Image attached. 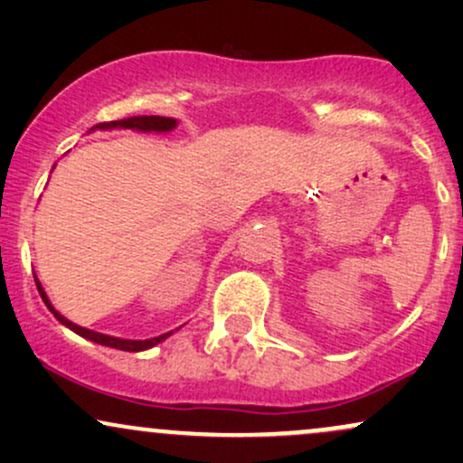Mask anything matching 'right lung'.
<instances>
[{
  "instance_id": "1",
  "label": "right lung",
  "mask_w": 463,
  "mask_h": 463,
  "mask_svg": "<svg viewBox=\"0 0 463 463\" xmlns=\"http://www.w3.org/2000/svg\"><path fill=\"white\" fill-rule=\"evenodd\" d=\"M95 128L99 130H113V128H132V130H143V132H167L172 128H176V119H172V117H158V115H139V117H128V119H117V121H104V124H98ZM39 287V294L43 302L47 305V309L56 316V320H61L65 324L67 328H71L73 333L82 335V337L91 339L95 344H102V346H110V348H117V350H128V353H139V350H147L152 346H156L158 342H163L165 337H169L172 333H165V335H158V337H152V339H146V342H135V339H119V337H109V335H102V333H95V331H89V328H82L78 326V324L69 322L67 317H62L61 313L54 311V307L50 305V300H47L43 287L36 283Z\"/></svg>"
}]
</instances>
